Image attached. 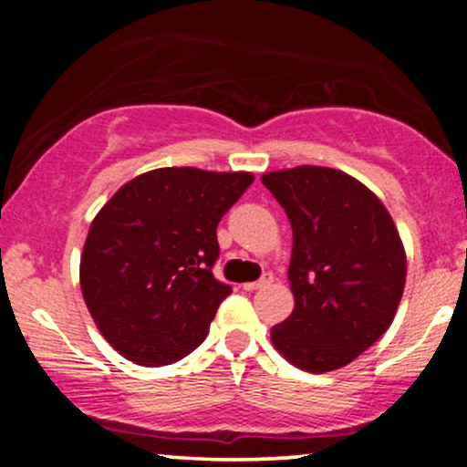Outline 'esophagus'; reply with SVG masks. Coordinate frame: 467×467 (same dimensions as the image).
<instances>
[{
	"instance_id": "1",
	"label": "esophagus",
	"mask_w": 467,
	"mask_h": 467,
	"mask_svg": "<svg viewBox=\"0 0 467 467\" xmlns=\"http://www.w3.org/2000/svg\"><path fill=\"white\" fill-rule=\"evenodd\" d=\"M272 281H275V276H272V275H264V276L259 278V281H248V283H244V285H241V287H244L245 292H252V289H261V287L270 285Z\"/></svg>"
}]
</instances>
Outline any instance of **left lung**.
I'll use <instances>...</instances> for the list:
<instances>
[{"mask_svg": "<svg viewBox=\"0 0 467 467\" xmlns=\"http://www.w3.org/2000/svg\"><path fill=\"white\" fill-rule=\"evenodd\" d=\"M292 223L294 312L272 345L309 373L347 367L393 323L406 283V250L371 189L329 166H294L264 178Z\"/></svg>", "mask_w": 467, "mask_h": 467, "instance_id": "8db88e82", "label": "left lung"}]
</instances>
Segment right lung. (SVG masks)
Wrapping results in <instances>:
<instances>
[{
    "mask_svg": "<svg viewBox=\"0 0 467 467\" xmlns=\"http://www.w3.org/2000/svg\"><path fill=\"white\" fill-rule=\"evenodd\" d=\"M252 182L248 171L166 166L122 184L96 213L80 254V292L120 356L162 367L202 345L233 292L213 276L217 223Z\"/></svg>",
    "mask_w": 467,
    "mask_h": 467,
    "instance_id": "right-lung-1",
    "label": "right lung"
}]
</instances>
